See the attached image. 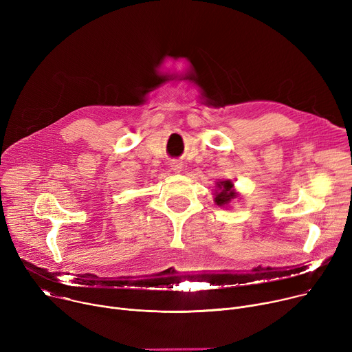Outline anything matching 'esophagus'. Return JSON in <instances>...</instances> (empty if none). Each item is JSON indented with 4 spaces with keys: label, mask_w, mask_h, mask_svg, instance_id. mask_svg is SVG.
<instances>
[{
    "label": "esophagus",
    "mask_w": 352,
    "mask_h": 352,
    "mask_svg": "<svg viewBox=\"0 0 352 352\" xmlns=\"http://www.w3.org/2000/svg\"><path fill=\"white\" fill-rule=\"evenodd\" d=\"M171 167H173V170H174V171H177V173H179V171H181V168H182V166H181L179 163H173V166H171Z\"/></svg>",
    "instance_id": "esophagus-1"
}]
</instances>
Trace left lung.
Listing matches in <instances>:
<instances>
[{
    "label": "left lung",
    "mask_w": 352,
    "mask_h": 352,
    "mask_svg": "<svg viewBox=\"0 0 352 352\" xmlns=\"http://www.w3.org/2000/svg\"><path fill=\"white\" fill-rule=\"evenodd\" d=\"M217 186H219V192L216 193V197H214V200H216V204L219 205V206H223V205H227V204H230V200L231 199H234L235 197V192L232 190V182L231 181H220V182H217Z\"/></svg>",
    "instance_id": "8db88e82"
}]
</instances>
